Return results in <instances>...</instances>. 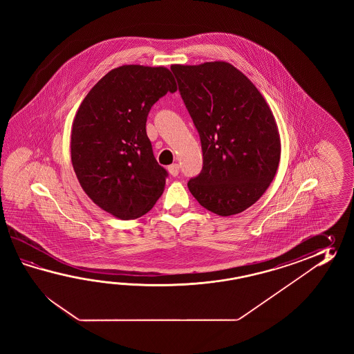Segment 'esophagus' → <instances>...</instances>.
Masks as SVG:
<instances>
[{"instance_id": "esophagus-1", "label": "esophagus", "mask_w": 354, "mask_h": 354, "mask_svg": "<svg viewBox=\"0 0 354 354\" xmlns=\"http://www.w3.org/2000/svg\"><path fill=\"white\" fill-rule=\"evenodd\" d=\"M168 172L172 174L174 177H176L177 174H180V166H178L177 163H174V165H171V166L168 167Z\"/></svg>"}]
</instances>
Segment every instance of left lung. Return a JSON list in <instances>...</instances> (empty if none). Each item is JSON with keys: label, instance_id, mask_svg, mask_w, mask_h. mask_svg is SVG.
<instances>
[{"label": "left lung", "instance_id": "obj_1", "mask_svg": "<svg viewBox=\"0 0 354 354\" xmlns=\"http://www.w3.org/2000/svg\"><path fill=\"white\" fill-rule=\"evenodd\" d=\"M203 147L201 174L189 192L206 210L230 216L270 187L281 158L277 122L248 77L227 62L172 64Z\"/></svg>", "mask_w": 354, "mask_h": 354}]
</instances>
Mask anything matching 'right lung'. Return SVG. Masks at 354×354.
Masks as SVG:
<instances>
[{
    "label": "right lung",
    "instance_id": "right-lung-1",
    "mask_svg": "<svg viewBox=\"0 0 354 354\" xmlns=\"http://www.w3.org/2000/svg\"><path fill=\"white\" fill-rule=\"evenodd\" d=\"M168 91H177L168 68L127 64L106 73L77 110L71 136L77 180L115 218L143 216L165 191L167 171L153 156L145 124Z\"/></svg>",
    "mask_w": 354,
    "mask_h": 354
}]
</instances>
